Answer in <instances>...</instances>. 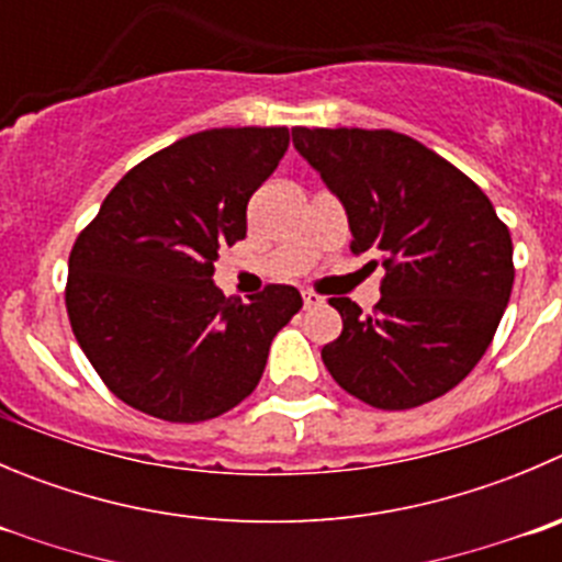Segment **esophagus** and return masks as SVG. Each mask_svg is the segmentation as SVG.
Returning <instances> with one entry per match:
<instances>
[{
	"label": "esophagus",
	"instance_id": "obj_1",
	"mask_svg": "<svg viewBox=\"0 0 562 562\" xmlns=\"http://www.w3.org/2000/svg\"><path fill=\"white\" fill-rule=\"evenodd\" d=\"M303 303H306V308H314V306H323L325 297H319L317 292L312 290H303Z\"/></svg>",
	"mask_w": 562,
	"mask_h": 562
}]
</instances>
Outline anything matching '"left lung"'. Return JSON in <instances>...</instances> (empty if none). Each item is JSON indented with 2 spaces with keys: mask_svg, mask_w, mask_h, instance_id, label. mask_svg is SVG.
Masks as SVG:
<instances>
[{
  "mask_svg": "<svg viewBox=\"0 0 562 562\" xmlns=\"http://www.w3.org/2000/svg\"><path fill=\"white\" fill-rule=\"evenodd\" d=\"M297 154L345 206L350 250L386 267L375 314L330 297L334 381L372 408L441 397L488 350L513 290V243L485 192L419 140L389 130H292ZM372 267L378 261H370Z\"/></svg>",
  "mask_w": 562,
  "mask_h": 562,
  "instance_id": "8db88e82",
  "label": "left lung"
}]
</instances>
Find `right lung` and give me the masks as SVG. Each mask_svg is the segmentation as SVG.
Masks as SVG:
<instances>
[{"mask_svg": "<svg viewBox=\"0 0 562 562\" xmlns=\"http://www.w3.org/2000/svg\"><path fill=\"white\" fill-rule=\"evenodd\" d=\"M286 148L284 126L198 132L132 168L79 234L68 319L117 400L190 425L254 392L303 297L272 284L243 303L212 276L221 248L245 237L250 195Z\"/></svg>", "mask_w": 562, "mask_h": 562, "instance_id": "obj_1", "label": "right lung"}]
</instances>
